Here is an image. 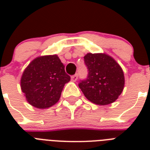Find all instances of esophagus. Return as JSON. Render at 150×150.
I'll list each match as a JSON object with an SVG mask.
<instances>
[{"mask_svg":"<svg viewBox=\"0 0 150 150\" xmlns=\"http://www.w3.org/2000/svg\"><path fill=\"white\" fill-rule=\"evenodd\" d=\"M77 79H78V74H75V75L71 76V81H72V82H76Z\"/></svg>","mask_w":150,"mask_h":150,"instance_id":"1","label":"esophagus"}]
</instances>
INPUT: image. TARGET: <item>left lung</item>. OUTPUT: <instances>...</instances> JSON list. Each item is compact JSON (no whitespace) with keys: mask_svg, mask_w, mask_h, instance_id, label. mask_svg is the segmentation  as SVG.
<instances>
[{"mask_svg":"<svg viewBox=\"0 0 150 150\" xmlns=\"http://www.w3.org/2000/svg\"><path fill=\"white\" fill-rule=\"evenodd\" d=\"M88 75L79 86L89 101L97 105L114 103L123 91L125 76L121 66L106 54L89 53L84 57Z\"/></svg>","mask_w":150,"mask_h":150,"instance_id":"1","label":"left lung"}]
</instances>
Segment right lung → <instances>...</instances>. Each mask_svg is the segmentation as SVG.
Segmentation results:
<instances>
[{
	"label": "right lung",
	"instance_id": "add662e5",
	"mask_svg": "<svg viewBox=\"0 0 150 150\" xmlns=\"http://www.w3.org/2000/svg\"><path fill=\"white\" fill-rule=\"evenodd\" d=\"M70 79L57 55L38 57L25 69L21 89L29 104L45 109L58 102L64 84Z\"/></svg>",
	"mask_w": 150,
	"mask_h": 150
}]
</instances>
